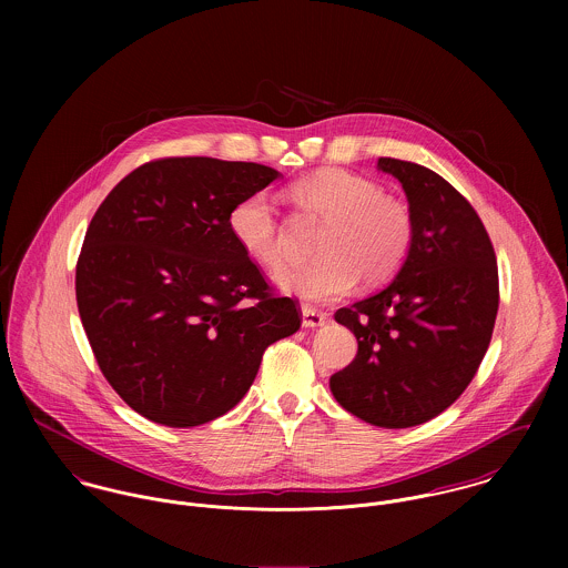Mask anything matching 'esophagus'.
<instances>
[{
  "label": "esophagus",
  "mask_w": 568,
  "mask_h": 568,
  "mask_svg": "<svg viewBox=\"0 0 568 568\" xmlns=\"http://www.w3.org/2000/svg\"><path fill=\"white\" fill-rule=\"evenodd\" d=\"M302 324L306 327H320V325L325 324V315L315 311V308H311V306H304L302 308Z\"/></svg>",
  "instance_id": "esophagus-1"
}]
</instances>
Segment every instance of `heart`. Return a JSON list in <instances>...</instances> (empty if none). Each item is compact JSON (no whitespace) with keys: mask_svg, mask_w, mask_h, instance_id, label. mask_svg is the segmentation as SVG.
Here are the masks:
<instances>
[{"mask_svg":"<svg viewBox=\"0 0 568 568\" xmlns=\"http://www.w3.org/2000/svg\"><path fill=\"white\" fill-rule=\"evenodd\" d=\"M291 192L297 205L322 219L327 230L317 246L324 260L277 275L284 291L308 304H325L349 293L358 277L383 284L403 268L415 239L413 212L403 199L341 168L300 179ZM230 230L253 262L271 271L284 266V227L264 192H253L234 205Z\"/></svg>","mask_w":568,"mask_h":568,"instance_id":"obj_1","label":"heart"}]
</instances>
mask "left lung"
<instances>
[{
    "mask_svg": "<svg viewBox=\"0 0 568 568\" xmlns=\"http://www.w3.org/2000/svg\"><path fill=\"white\" fill-rule=\"evenodd\" d=\"M378 168L403 183L415 239L385 291L334 313L358 352L329 392L374 426L408 428L446 410L475 378L496 322L498 268L479 214L446 179L394 158Z\"/></svg>",
    "mask_w": 568,
    "mask_h": 568,
    "instance_id": "8db88e82",
    "label": "left lung"
}]
</instances>
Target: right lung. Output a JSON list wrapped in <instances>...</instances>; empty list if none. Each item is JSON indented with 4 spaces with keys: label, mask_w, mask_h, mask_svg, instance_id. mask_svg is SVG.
I'll return each instance as SVG.
<instances>
[{
    "label": "right lung",
    "mask_w": 568,
    "mask_h": 568,
    "mask_svg": "<svg viewBox=\"0 0 568 568\" xmlns=\"http://www.w3.org/2000/svg\"><path fill=\"white\" fill-rule=\"evenodd\" d=\"M277 170L163 158L126 174L95 210L77 262V302L115 394L172 428L212 422L248 392L264 349L300 329L232 236L230 212Z\"/></svg>",
    "instance_id": "1"
}]
</instances>
